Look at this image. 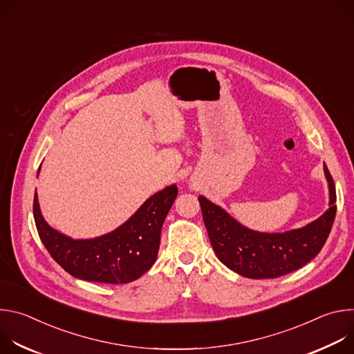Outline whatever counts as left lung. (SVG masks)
Instances as JSON below:
<instances>
[{"label":"left lung","mask_w":354,"mask_h":354,"mask_svg":"<svg viewBox=\"0 0 354 354\" xmlns=\"http://www.w3.org/2000/svg\"><path fill=\"white\" fill-rule=\"evenodd\" d=\"M329 209L308 225L286 232L268 234L249 230L225 210L200 196V207L217 258L248 279H276L313 261L325 245L336 216V190L328 167Z\"/></svg>","instance_id":"1"}]
</instances>
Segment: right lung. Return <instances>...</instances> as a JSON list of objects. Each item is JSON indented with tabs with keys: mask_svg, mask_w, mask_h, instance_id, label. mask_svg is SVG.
Segmentation results:
<instances>
[{
	"mask_svg": "<svg viewBox=\"0 0 354 354\" xmlns=\"http://www.w3.org/2000/svg\"><path fill=\"white\" fill-rule=\"evenodd\" d=\"M176 196V185L165 187L147 198L123 225L92 239H73L50 227L40 213L36 193L33 217L40 241L67 273L95 283L126 284L154 265L161 228Z\"/></svg>",
	"mask_w": 354,
	"mask_h": 354,
	"instance_id": "add662e5",
	"label": "right lung"
}]
</instances>
